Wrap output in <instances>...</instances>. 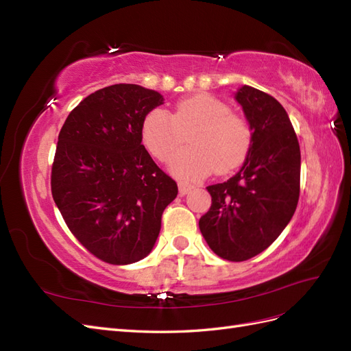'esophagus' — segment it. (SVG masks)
<instances>
[{
  "label": "esophagus",
  "instance_id": "1",
  "mask_svg": "<svg viewBox=\"0 0 351 351\" xmlns=\"http://www.w3.org/2000/svg\"><path fill=\"white\" fill-rule=\"evenodd\" d=\"M192 184L190 183H186V182H178V192L180 195H187L190 190H192Z\"/></svg>",
  "mask_w": 351,
  "mask_h": 351
}]
</instances>
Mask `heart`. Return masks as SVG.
<instances>
[{
  "label": "heart",
  "mask_w": 351,
  "mask_h": 351,
  "mask_svg": "<svg viewBox=\"0 0 351 351\" xmlns=\"http://www.w3.org/2000/svg\"><path fill=\"white\" fill-rule=\"evenodd\" d=\"M189 130L190 147L169 159V169L180 178L199 180L214 169L219 174L230 173L250 151L247 121L232 114L228 104L206 93L178 101L171 115L159 108L149 111L142 121L141 137L147 152L165 161L182 142V133Z\"/></svg>",
  "instance_id": "b5f03b06"
}]
</instances>
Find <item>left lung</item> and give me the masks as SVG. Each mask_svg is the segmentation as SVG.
Returning a JSON list of instances; mask_svg holds the SVG:
<instances>
[{"mask_svg":"<svg viewBox=\"0 0 351 351\" xmlns=\"http://www.w3.org/2000/svg\"><path fill=\"white\" fill-rule=\"evenodd\" d=\"M236 101L252 130L250 151L224 183L208 186L212 205L199 219L212 252L231 262L256 256L289 224L300 193V146L282 105L252 86Z\"/></svg>","mask_w":351,"mask_h":351,"instance_id":"left-lung-1","label":"left lung"}]
</instances>
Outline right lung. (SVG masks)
<instances>
[{
    "mask_svg": "<svg viewBox=\"0 0 351 351\" xmlns=\"http://www.w3.org/2000/svg\"><path fill=\"white\" fill-rule=\"evenodd\" d=\"M162 104L156 90L112 84L84 98L58 134L52 197L74 237L107 263L146 258L178 193L141 137L145 115Z\"/></svg>",
    "mask_w": 351,
    "mask_h": 351,
    "instance_id": "add662e5",
    "label": "right lung"
}]
</instances>
